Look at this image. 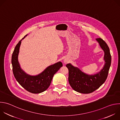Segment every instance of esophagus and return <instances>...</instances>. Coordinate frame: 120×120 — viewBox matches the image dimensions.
Returning a JSON list of instances; mask_svg holds the SVG:
<instances>
[{"label":"esophagus","mask_w":120,"mask_h":120,"mask_svg":"<svg viewBox=\"0 0 120 120\" xmlns=\"http://www.w3.org/2000/svg\"><path fill=\"white\" fill-rule=\"evenodd\" d=\"M64 63L65 64H66V63H67V60H64Z\"/></svg>","instance_id":"obj_1"}]
</instances>
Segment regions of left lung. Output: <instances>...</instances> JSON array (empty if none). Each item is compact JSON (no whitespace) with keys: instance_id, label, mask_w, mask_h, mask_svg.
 I'll return each mask as SVG.
<instances>
[{"instance_id":"left-lung-1","label":"left lung","mask_w":120,"mask_h":120,"mask_svg":"<svg viewBox=\"0 0 120 120\" xmlns=\"http://www.w3.org/2000/svg\"><path fill=\"white\" fill-rule=\"evenodd\" d=\"M100 47L105 52V64L101 71L93 75L82 72L70 64H67L69 71L68 81L71 87L75 91L83 94L92 93L98 89L107 79L111 64V56L109 48L106 42L101 38H97Z\"/></svg>"}]
</instances>
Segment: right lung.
Returning <instances> with one entry per match:
<instances>
[{
    "instance_id": "obj_1",
    "label": "right lung",
    "mask_w": 120,
    "mask_h": 120,
    "mask_svg": "<svg viewBox=\"0 0 120 120\" xmlns=\"http://www.w3.org/2000/svg\"><path fill=\"white\" fill-rule=\"evenodd\" d=\"M15 46L12 56V64L14 75L18 82L29 92L38 94L47 90L50 85L54 75L63 66L61 62L47 67L41 73L32 76L26 74L20 68L18 56L22 40Z\"/></svg>"
}]
</instances>
